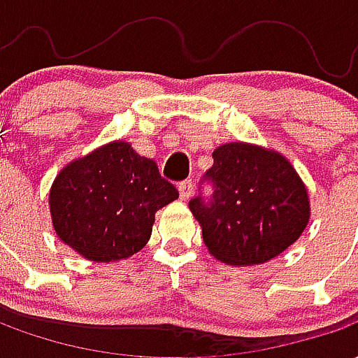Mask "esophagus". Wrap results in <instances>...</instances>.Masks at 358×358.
<instances>
[{
	"instance_id": "esophagus-1",
	"label": "esophagus",
	"mask_w": 358,
	"mask_h": 358,
	"mask_svg": "<svg viewBox=\"0 0 358 358\" xmlns=\"http://www.w3.org/2000/svg\"><path fill=\"white\" fill-rule=\"evenodd\" d=\"M178 192H180V199H182V201H187V199L192 197V192H194V184H192V180H184V182H180Z\"/></svg>"
}]
</instances>
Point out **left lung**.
<instances>
[{"label":"left lung","mask_w":358,"mask_h":358,"mask_svg":"<svg viewBox=\"0 0 358 358\" xmlns=\"http://www.w3.org/2000/svg\"><path fill=\"white\" fill-rule=\"evenodd\" d=\"M203 185L211 187L209 194ZM189 210L218 261L249 266L274 259L299 238L308 222V197L282 155L226 143L215 149Z\"/></svg>","instance_id":"left-lung-1"}]
</instances>
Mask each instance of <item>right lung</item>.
Listing matches in <instances>:
<instances>
[{
	"instance_id": "add662e5",
	"label": "right lung",
	"mask_w": 358,
	"mask_h": 358,
	"mask_svg": "<svg viewBox=\"0 0 358 358\" xmlns=\"http://www.w3.org/2000/svg\"><path fill=\"white\" fill-rule=\"evenodd\" d=\"M178 197L157 163L115 141L74 161L53 182L51 220L66 245L95 263L138 253L155 213Z\"/></svg>"
}]
</instances>
